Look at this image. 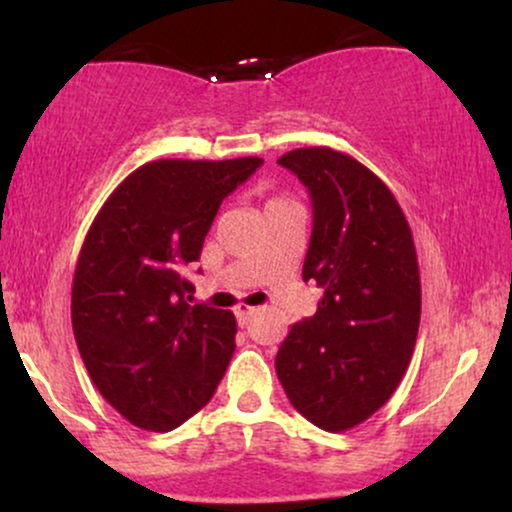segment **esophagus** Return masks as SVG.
<instances>
[{
	"instance_id": "esophagus-1",
	"label": "esophagus",
	"mask_w": 512,
	"mask_h": 512,
	"mask_svg": "<svg viewBox=\"0 0 512 512\" xmlns=\"http://www.w3.org/2000/svg\"><path fill=\"white\" fill-rule=\"evenodd\" d=\"M256 312H258V307H251V305H237L235 307V317H237V321H240L242 326L247 324L251 314H256Z\"/></svg>"
}]
</instances>
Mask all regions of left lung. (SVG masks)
I'll return each mask as SVG.
<instances>
[{"mask_svg":"<svg viewBox=\"0 0 512 512\" xmlns=\"http://www.w3.org/2000/svg\"><path fill=\"white\" fill-rule=\"evenodd\" d=\"M310 191L314 226L303 279L324 298L279 347L275 368L293 408L340 433L375 415L415 352L422 284L417 251L389 186L331 146L277 160Z\"/></svg>","mask_w":512,"mask_h":512,"instance_id":"left-lung-1","label":"left lung"}]
</instances>
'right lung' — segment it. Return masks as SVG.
I'll return each mask as SVG.
<instances>
[{"label":"right lung","instance_id":"add662e5","mask_svg":"<svg viewBox=\"0 0 512 512\" xmlns=\"http://www.w3.org/2000/svg\"><path fill=\"white\" fill-rule=\"evenodd\" d=\"M261 158L151 160L114 188L83 240L72 326L90 380L144 431L167 433L205 408L235 352L228 310L188 305L223 198Z\"/></svg>","mask_w":512,"mask_h":512}]
</instances>
